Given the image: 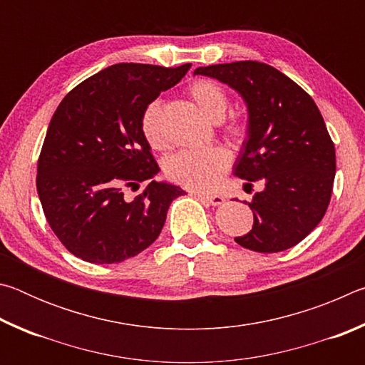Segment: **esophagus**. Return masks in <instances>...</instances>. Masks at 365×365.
Wrapping results in <instances>:
<instances>
[{
	"mask_svg": "<svg viewBox=\"0 0 365 365\" xmlns=\"http://www.w3.org/2000/svg\"><path fill=\"white\" fill-rule=\"evenodd\" d=\"M195 195L197 197H201V200L207 201L209 205H212V206H220V205H224V202H225V197L220 196V195H206V193H201V191H196Z\"/></svg>",
	"mask_w": 365,
	"mask_h": 365,
	"instance_id": "1",
	"label": "esophagus"
}]
</instances>
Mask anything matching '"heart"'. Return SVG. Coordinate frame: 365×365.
Here are the masks:
<instances>
[{
	"mask_svg": "<svg viewBox=\"0 0 365 365\" xmlns=\"http://www.w3.org/2000/svg\"><path fill=\"white\" fill-rule=\"evenodd\" d=\"M188 93L201 114L211 122H220L228 110L225 90L212 80H196L190 85ZM163 106L159 100L148 103L140 117L141 133L153 150H164L165 135L163 130ZM248 135V122L233 120L225 128V137L233 143H242ZM230 168V154L224 148L209 150H185L164 160V174L170 182L190 190L209 191L220 183L222 177Z\"/></svg>",
	"mask_w": 365,
	"mask_h": 365,
	"instance_id": "1",
	"label": "heart"
}]
</instances>
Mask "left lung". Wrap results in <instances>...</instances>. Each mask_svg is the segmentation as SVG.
I'll return each mask as SVG.
<instances>
[{
  "instance_id": "1",
  "label": "left lung",
  "mask_w": 365,
  "mask_h": 365,
  "mask_svg": "<svg viewBox=\"0 0 365 365\" xmlns=\"http://www.w3.org/2000/svg\"><path fill=\"white\" fill-rule=\"evenodd\" d=\"M196 76L227 83L248 104V137L235 175L261 180L252 196L255 224L235 242L257 252H280L302 242L327 212L336 172L335 145L317 104L269 64L237 61L197 67Z\"/></svg>"
}]
</instances>
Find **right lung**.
Masks as SVG:
<instances>
[{"label": "right lung", "mask_w": 365, "mask_h": 365, "mask_svg": "<svg viewBox=\"0 0 365 365\" xmlns=\"http://www.w3.org/2000/svg\"><path fill=\"white\" fill-rule=\"evenodd\" d=\"M190 67L114 64L59 103L36 164V190L49 227L73 256L122 262L159 237L170 202L183 190L153 180L159 165L140 117ZM143 181L150 183L133 200L123 196Z\"/></svg>", "instance_id": "obj_1"}]
</instances>
